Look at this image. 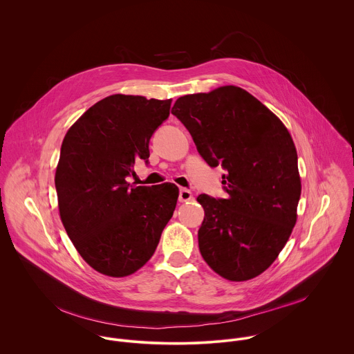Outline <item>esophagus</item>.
<instances>
[{
	"mask_svg": "<svg viewBox=\"0 0 354 354\" xmlns=\"http://www.w3.org/2000/svg\"><path fill=\"white\" fill-rule=\"evenodd\" d=\"M192 199V194H191V191H188V189H185V188H181L180 189V194H178V201L181 203L188 202V201H191Z\"/></svg>",
	"mask_w": 354,
	"mask_h": 354,
	"instance_id": "34e87169",
	"label": "esophagus"
}]
</instances>
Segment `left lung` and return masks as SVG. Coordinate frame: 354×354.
Segmentation results:
<instances>
[{"instance_id": "8db88e82", "label": "left lung", "mask_w": 354, "mask_h": 354, "mask_svg": "<svg viewBox=\"0 0 354 354\" xmlns=\"http://www.w3.org/2000/svg\"><path fill=\"white\" fill-rule=\"evenodd\" d=\"M208 166L221 167L226 199L199 195L198 232L205 263L229 281L267 270L297 219V151L282 121L240 87L178 98L171 107Z\"/></svg>"}]
</instances>
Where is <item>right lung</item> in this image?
I'll return each mask as SVG.
<instances>
[{
    "label": "right lung",
    "instance_id": "right-lung-1",
    "mask_svg": "<svg viewBox=\"0 0 354 354\" xmlns=\"http://www.w3.org/2000/svg\"><path fill=\"white\" fill-rule=\"evenodd\" d=\"M170 103L110 95L64 138L54 178L59 216L77 252L104 275L127 277L143 267L173 216L174 184L127 181L136 160L149 165L150 139L167 120Z\"/></svg>",
    "mask_w": 354,
    "mask_h": 354
}]
</instances>
